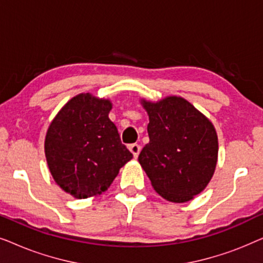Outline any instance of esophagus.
<instances>
[{"label": "esophagus", "mask_w": 263, "mask_h": 263, "mask_svg": "<svg viewBox=\"0 0 263 263\" xmlns=\"http://www.w3.org/2000/svg\"><path fill=\"white\" fill-rule=\"evenodd\" d=\"M129 149H130V152L133 153L134 158H138L140 151H141V146H140L139 143H133V145L129 146Z\"/></svg>", "instance_id": "obj_1"}]
</instances>
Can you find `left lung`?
Listing matches in <instances>:
<instances>
[{
	"instance_id": "left-lung-1",
	"label": "left lung",
	"mask_w": 263,
	"mask_h": 263,
	"mask_svg": "<svg viewBox=\"0 0 263 263\" xmlns=\"http://www.w3.org/2000/svg\"><path fill=\"white\" fill-rule=\"evenodd\" d=\"M149 117V142L139 163L154 190L165 200L182 203L206 188L218 160V136L212 122L182 97L157 103L141 99Z\"/></svg>"
}]
</instances>
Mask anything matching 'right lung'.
Masks as SVG:
<instances>
[{"label":"right lung","instance_id":"add662e5","mask_svg":"<svg viewBox=\"0 0 263 263\" xmlns=\"http://www.w3.org/2000/svg\"><path fill=\"white\" fill-rule=\"evenodd\" d=\"M112 104L91 93L71 98L49 125L45 157L53 179L75 199L109 188L133 158L109 118Z\"/></svg>","mask_w":263,"mask_h":263}]
</instances>
